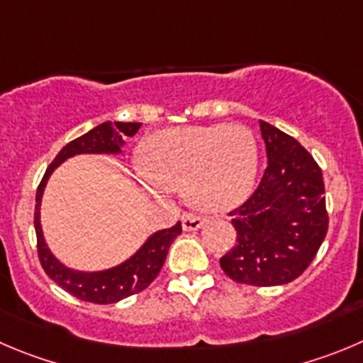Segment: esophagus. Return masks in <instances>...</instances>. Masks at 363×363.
Here are the masks:
<instances>
[{"instance_id":"esophagus-1","label":"esophagus","mask_w":363,"mask_h":363,"mask_svg":"<svg viewBox=\"0 0 363 363\" xmlns=\"http://www.w3.org/2000/svg\"><path fill=\"white\" fill-rule=\"evenodd\" d=\"M204 225V218L197 215H184L182 216V229L184 231H197Z\"/></svg>"}]
</instances>
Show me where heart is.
Listing matches in <instances>:
<instances>
[{"mask_svg":"<svg viewBox=\"0 0 363 363\" xmlns=\"http://www.w3.org/2000/svg\"><path fill=\"white\" fill-rule=\"evenodd\" d=\"M145 168L135 181L162 197L184 186V197L206 213H225L250 197L259 154L252 132L242 125L175 127L150 135L141 147Z\"/></svg>","mask_w":363,"mask_h":363,"instance_id":"obj_1","label":"heart"}]
</instances>
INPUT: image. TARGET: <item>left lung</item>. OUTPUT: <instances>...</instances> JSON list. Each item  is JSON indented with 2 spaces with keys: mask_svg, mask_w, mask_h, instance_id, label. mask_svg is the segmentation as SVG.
Wrapping results in <instances>:
<instances>
[{
  "mask_svg": "<svg viewBox=\"0 0 363 363\" xmlns=\"http://www.w3.org/2000/svg\"><path fill=\"white\" fill-rule=\"evenodd\" d=\"M267 170L258 189L231 211L236 245L220 258L233 281L276 286L299 277L328 233L323 172L306 148L259 121Z\"/></svg>",
  "mask_w": 363,
  "mask_h": 363,
  "instance_id": "obj_1",
  "label": "left lung"
}]
</instances>
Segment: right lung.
Masks as SVG:
<instances>
[{
    "instance_id": "right-lung-1",
    "label": "right lung",
    "mask_w": 363,
    "mask_h": 363,
    "mask_svg": "<svg viewBox=\"0 0 363 363\" xmlns=\"http://www.w3.org/2000/svg\"><path fill=\"white\" fill-rule=\"evenodd\" d=\"M141 123L138 121H105L98 127L91 128L77 140L69 141L62 150L57 154L48 170L44 174L35 195V235H37V252H39L40 265L44 272L48 274L50 279L55 281L60 289L69 292L77 299L87 301L94 304H111L125 299L128 296L141 292L157 277L159 270L162 269L168 249L182 233L181 222L174 228L162 229V231L152 233L143 245L132 254L130 258L104 270H74L64 265L57 259L55 254L50 250L48 243L44 240L43 225H40V202H43L44 188L48 184V179L53 172L67 161L69 157L80 154H121L125 147V138H132L140 130Z\"/></svg>"
}]
</instances>
